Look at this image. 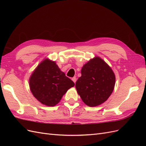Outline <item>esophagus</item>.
Returning <instances> with one entry per match:
<instances>
[{
	"instance_id": "34e87169",
	"label": "esophagus",
	"mask_w": 146,
	"mask_h": 146,
	"mask_svg": "<svg viewBox=\"0 0 146 146\" xmlns=\"http://www.w3.org/2000/svg\"><path fill=\"white\" fill-rule=\"evenodd\" d=\"M72 80L74 83H76V81H77V78H76V77H74L72 78Z\"/></svg>"
}]
</instances>
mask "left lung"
<instances>
[{"mask_svg": "<svg viewBox=\"0 0 146 146\" xmlns=\"http://www.w3.org/2000/svg\"><path fill=\"white\" fill-rule=\"evenodd\" d=\"M82 76L76 83L78 94L89 107H96L107 100L115 85V75L111 68L96 56L82 67Z\"/></svg>", "mask_w": 146, "mask_h": 146, "instance_id": "obj_1", "label": "left lung"}]
</instances>
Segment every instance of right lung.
<instances>
[{
    "mask_svg": "<svg viewBox=\"0 0 146 146\" xmlns=\"http://www.w3.org/2000/svg\"><path fill=\"white\" fill-rule=\"evenodd\" d=\"M30 89L39 102L54 107L74 83L66 76L55 61L44 60L35 69L29 79Z\"/></svg>",
    "mask_w": 146,
    "mask_h": 146,
    "instance_id": "obj_1",
    "label": "right lung"
}]
</instances>
